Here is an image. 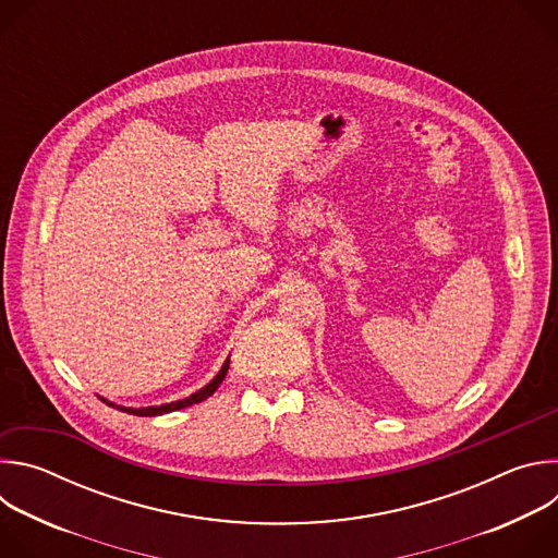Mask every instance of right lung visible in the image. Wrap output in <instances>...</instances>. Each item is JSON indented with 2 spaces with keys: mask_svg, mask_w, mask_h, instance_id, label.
Wrapping results in <instances>:
<instances>
[{
  "mask_svg": "<svg viewBox=\"0 0 558 558\" xmlns=\"http://www.w3.org/2000/svg\"><path fill=\"white\" fill-rule=\"evenodd\" d=\"M227 368H229V360H225V364H222V368L218 371V375L207 384V386H203L201 390H196V392H192L190 397H185V400H179V402H172V404H161V407H147V409H125V407H114L112 402H106L104 397L101 400L108 404V407H114V409H119V411H125V413H130V415H138V417H154V415H163V413H172V411H181V409H187V407H192V404H198V402H203V400H207V397L220 386V381L225 379V375H227Z\"/></svg>",
  "mask_w": 558,
  "mask_h": 558,
  "instance_id": "1",
  "label": "right lung"
}]
</instances>
